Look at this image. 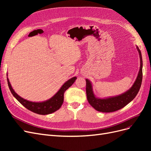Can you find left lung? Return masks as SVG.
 <instances>
[{
	"label": "left lung",
	"mask_w": 151,
	"mask_h": 151,
	"mask_svg": "<svg viewBox=\"0 0 151 151\" xmlns=\"http://www.w3.org/2000/svg\"><path fill=\"white\" fill-rule=\"evenodd\" d=\"M140 57V69L137 77L131 88L120 95L105 98H99L96 96L91 82L86 79V94L89 103L96 110L103 113L113 112L125 106L133 100L137 94L142 81V58L139 47L136 46Z\"/></svg>",
	"instance_id": "left-lung-1"
}]
</instances>
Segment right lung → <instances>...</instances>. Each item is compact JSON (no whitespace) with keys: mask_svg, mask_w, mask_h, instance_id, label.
Returning <instances> with one entry per match:
<instances>
[{"mask_svg":"<svg viewBox=\"0 0 151 151\" xmlns=\"http://www.w3.org/2000/svg\"><path fill=\"white\" fill-rule=\"evenodd\" d=\"M76 77H73L63 84L60 89L54 96L46 101L42 102H33L21 98L12 89L11 84L7 77V83L11 93L18 101L29 110L39 115H48L60 109L63 102V94L65 91L74 83Z\"/></svg>","mask_w":151,"mask_h":151,"instance_id":"right-lung-1","label":"right lung"}]
</instances>
